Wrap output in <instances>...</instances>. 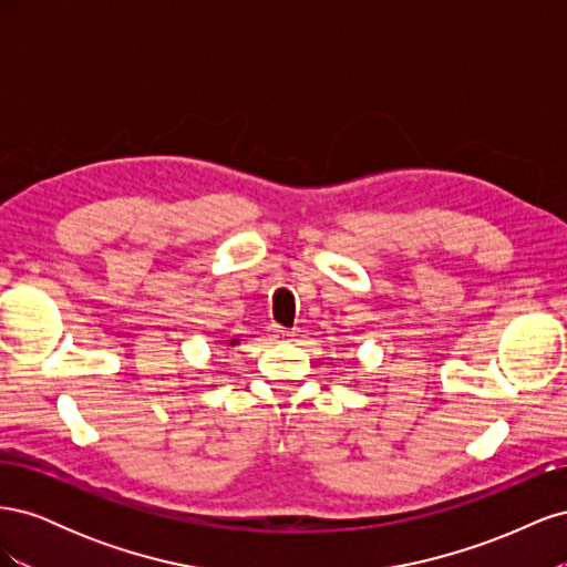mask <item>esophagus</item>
I'll return each instance as SVG.
<instances>
[{"label": "esophagus", "instance_id": "esophagus-1", "mask_svg": "<svg viewBox=\"0 0 567 567\" xmlns=\"http://www.w3.org/2000/svg\"><path fill=\"white\" fill-rule=\"evenodd\" d=\"M269 331H271V336H277V338H286V336H290V329H284V326H279V323H271V326H269Z\"/></svg>", "mask_w": 567, "mask_h": 567}]
</instances>
